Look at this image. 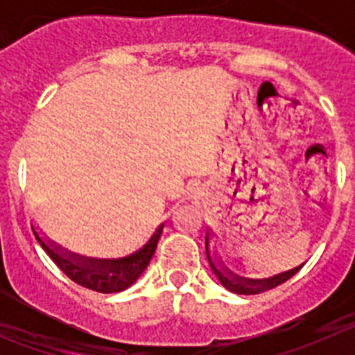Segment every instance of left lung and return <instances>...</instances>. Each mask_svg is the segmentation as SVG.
<instances>
[{
	"label": "left lung",
	"instance_id": "1",
	"mask_svg": "<svg viewBox=\"0 0 355 355\" xmlns=\"http://www.w3.org/2000/svg\"><path fill=\"white\" fill-rule=\"evenodd\" d=\"M206 254H208V259H209V265H211L213 274L218 277V281L222 283V286L227 288L229 291H233V293H238V295H258V293H263V291H266V290H272V288L279 286L281 283L288 281V279H290L291 275H293L295 272L300 268L299 266V268H293V270H290V272L279 274V275H275V277L261 279V281H254V279L238 277V275L231 274V272H225V270H220V268H216V266L213 265L211 258H209L208 236H206Z\"/></svg>",
	"mask_w": 355,
	"mask_h": 355
}]
</instances>
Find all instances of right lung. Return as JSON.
Here are the masks:
<instances>
[{
	"label": "right lung",
	"instance_id": "add662e5",
	"mask_svg": "<svg viewBox=\"0 0 355 355\" xmlns=\"http://www.w3.org/2000/svg\"><path fill=\"white\" fill-rule=\"evenodd\" d=\"M162 229L163 225H159L158 231L153 234V238L139 252L131 254L128 258L114 259V261H94V259L72 258L67 254H62L58 249L49 247L35 231H33V234L42 245V249L48 252L49 258L55 261V265L71 281L92 291H99V293H119V291H124L126 288H130L146 270L156 247H158Z\"/></svg>",
	"mask_w": 355,
	"mask_h": 355
}]
</instances>
